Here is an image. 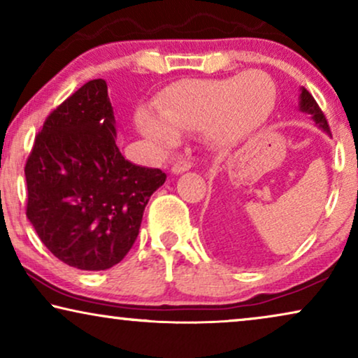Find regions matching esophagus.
Here are the masks:
<instances>
[{
    "label": "esophagus",
    "mask_w": 358,
    "mask_h": 358,
    "mask_svg": "<svg viewBox=\"0 0 358 358\" xmlns=\"http://www.w3.org/2000/svg\"><path fill=\"white\" fill-rule=\"evenodd\" d=\"M190 168H192V161L180 158L179 161H176V163L173 164L171 171H173V174H180V173H185V171H189Z\"/></svg>",
    "instance_id": "34e87169"
}]
</instances>
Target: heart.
<instances>
[{"label":"heart","mask_w":358,"mask_h":358,"mask_svg":"<svg viewBox=\"0 0 358 358\" xmlns=\"http://www.w3.org/2000/svg\"><path fill=\"white\" fill-rule=\"evenodd\" d=\"M273 102L271 78L257 70L220 80H185L159 96L158 114L138 112L136 129L159 151L173 148L179 131L200 130L215 145L234 146L266 122Z\"/></svg>","instance_id":"1"}]
</instances>
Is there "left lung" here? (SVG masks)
I'll return each instance as SVG.
<instances>
[{
    "label": "left lung",
    "mask_w": 358,
    "mask_h": 358,
    "mask_svg": "<svg viewBox=\"0 0 358 358\" xmlns=\"http://www.w3.org/2000/svg\"><path fill=\"white\" fill-rule=\"evenodd\" d=\"M300 110L301 112H308V114H311V119L316 122L317 127H321L322 130L327 131V134H331V129H329V124H327L326 120V115L322 114L321 107L317 106V102L315 101V97L310 94V91H306L305 87H301V94H300Z\"/></svg>",
    "instance_id": "1"
}]
</instances>
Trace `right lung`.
Instances as JSON below:
<instances>
[{
  "label": "right lung",
  "instance_id": "right-lung-1",
  "mask_svg": "<svg viewBox=\"0 0 358 358\" xmlns=\"http://www.w3.org/2000/svg\"><path fill=\"white\" fill-rule=\"evenodd\" d=\"M24 173L29 222L53 256L81 271H106L127 256L166 180L117 148L104 80L87 81L50 112Z\"/></svg>",
  "mask_w": 358,
  "mask_h": 358
}]
</instances>
